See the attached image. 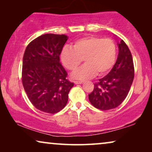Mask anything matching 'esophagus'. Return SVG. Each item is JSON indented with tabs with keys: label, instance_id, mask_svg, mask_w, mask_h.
Listing matches in <instances>:
<instances>
[{
	"label": "esophagus",
	"instance_id": "esophagus-1",
	"mask_svg": "<svg viewBox=\"0 0 152 152\" xmlns=\"http://www.w3.org/2000/svg\"><path fill=\"white\" fill-rule=\"evenodd\" d=\"M83 82H82V81H75L74 82V83L75 84H83Z\"/></svg>",
	"mask_w": 152,
	"mask_h": 152
}]
</instances>
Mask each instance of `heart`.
<instances>
[{
	"instance_id": "heart-1",
	"label": "heart",
	"mask_w": 152,
	"mask_h": 152,
	"mask_svg": "<svg viewBox=\"0 0 152 152\" xmlns=\"http://www.w3.org/2000/svg\"><path fill=\"white\" fill-rule=\"evenodd\" d=\"M116 53V45L111 39L87 37L76 40L72 48L64 47L60 58L70 70H75L84 59L85 64L72 72L71 77L84 80L92 78L97 72L98 75L107 73L115 63Z\"/></svg>"
}]
</instances>
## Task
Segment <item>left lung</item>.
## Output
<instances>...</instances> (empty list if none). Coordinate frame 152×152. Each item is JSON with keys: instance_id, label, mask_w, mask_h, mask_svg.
Returning <instances> with one entry per match:
<instances>
[{"instance_id": "1", "label": "left lung", "mask_w": 152, "mask_h": 152, "mask_svg": "<svg viewBox=\"0 0 152 152\" xmlns=\"http://www.w3.org/2000/svg\"><path fill=\"white\" fill-rule=\"evenodd\" d=\"M118 46L119 52L113 67L108 75L95 84L93 92L88 95L91 104L102 111L115 109L121 104L127 96L134 81L132 53L122 39L118 41Z\"/></svg>"}]
</instances>
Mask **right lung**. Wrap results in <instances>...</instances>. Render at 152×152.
<instances>
[{"mask_svg":"<svg viewBox=\"0 0 152 152\" xmlns=\"http://www.w3.org/2000/svg\"><path fill=\"white\" fill-rule=\"evenodd\" d=\"M68 37L45 34L31 41L23 58L22 82L31 103L39 111L56 113L66 107L73 83L59 63Z\"/></svg>","mask_w":152,"mask_h":152,"instance_id":"obj_1","label":"right lung"}]
</instances>
